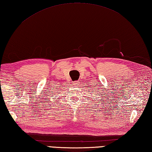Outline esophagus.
I'll return each mask as SVG.
<instances>
[{
    "label": "esophagus",
    "instance_id": "obj_1",
    "mask_svg": "<svg viewBox=\"0 0 152 152\" xmlns=\"http://www.w3.org/2000/svg\"><path fill=\"white\" fill-rule=\"evenodd\" d=\"M73 84H74V86H77L78 85V81H74V82H73Z\"/></svg>",
    "mask_w": 152,
    "mask_h": 152
}]
</instances>
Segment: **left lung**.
Segmentation results:
<instances>
[{"mask_svg":"<svg viewBox=\"0 0 152 152\" xmlns=\"http://www.w3.org/2000/svg\"><path fill=\"white\" fill-rule=\"evenodd\" d=\"M94 89H95V88H94ZM95 95L96 96V94H95ZM99 96H100V95H99ZM94 97H95V96H94ZM102 97H103V96H102ZM98 98H99V97H98ZM94 99H95V98H94ZM98 105H99V104H98Z\"/></svg>","mask_w":152,"mask_h":152,"instance_id":"left-lung-1","label":"left lung"}]
</instances>
